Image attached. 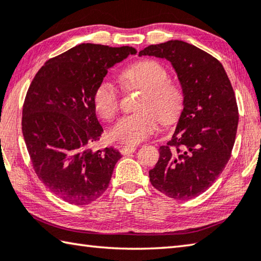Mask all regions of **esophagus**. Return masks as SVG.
Segmentation results:
<instances>
[{
    "label": "esophagus",
    "mask_w": 261,
    "mask_h": 261,
    "mask_svg": "<svg viewBox=\"0 0 261 261\" xmlns=\"http://www.w3.org/2000/svg\"><path fill=\"white\" fill-rule=\"evenodd\" d=\"M136 149H137V146L135 145H125L121 148V153L123 155H129L131 153H134Z\"/></svg>",
    "instance_id": "34e87169"
}]
</instances>
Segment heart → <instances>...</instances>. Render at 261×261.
<instances>
[{"mask_svg": "<svg viewBox=\"0 0 261 261\" xmlns=\"http://www.w3.org/2000/svg\"><path fill=\"white\" fill-rule=\"evenodd\" d=\"M121 80L125 88L143 90V93L137 103L139 112L121 117L111 129L113 140L138 144L156 130L159 118L164 124L178 120L184 108V92L180 85L170 81L168 69L159 61H136L123 70ZM93 105L103 120H113L120 108L114 85L107 81L99 83L93 92Z\"/></svg>", "mask_w": 261, "mask_h": 261, "instance_id": "1", "label": "heart"}]
</instances>
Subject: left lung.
Wrapping results in <instances>:
<instances>
[{"instance_id":"left-lung-1","label":"left lung","mask_w":261,"mask_h":261,"mask_svg":"<svg viewBox=\"0 0 261 261\" xmlns=\"http://www.w3.org/2000/svg\"><path fill=\"white\" fill-rule=\"evenodd\" d=\"M139 56L171 63L185 102L176 131L149 170L153 186L174 200H191L205 192L230 159L239 124L233 87L219 60L184 41L149 45Z\"/></svg>"}]
</instances>
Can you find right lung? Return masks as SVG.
I'll return each mask as SVG.
<instances>
[{
  "label": "right lung",
  "instance_id": "right-lung-1",
  "mask_svg": "<svg viewBox=\"0 0 261 261\" xmlns=\"http://www.w3.org/2000/svg\"><path fill=\"white\" fill-rule=\"evenodd\" d=\"M136 52L79 44L46 61L28 88L21 129L33 168L50 192L70 204L100 197L121 159L113 147L92 149L103 131L93 92L108 68Z\"/></svg>",
  "mask_w": 261,
  "mask_h": 261
}]
</instances>
